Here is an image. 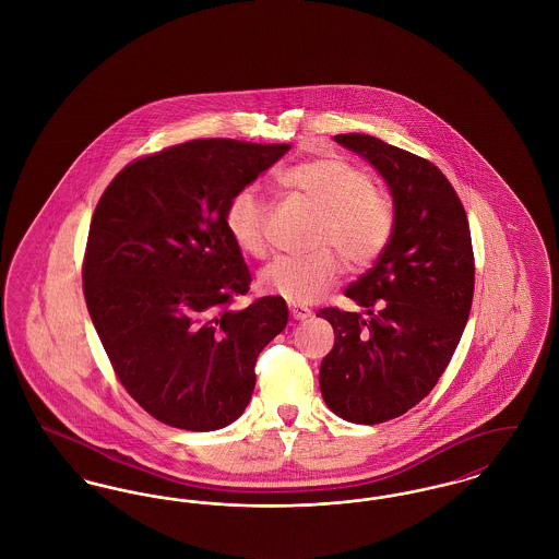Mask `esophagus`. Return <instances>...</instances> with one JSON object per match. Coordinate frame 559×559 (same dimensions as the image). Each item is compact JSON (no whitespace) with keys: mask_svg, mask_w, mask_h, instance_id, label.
Segmentation results:
<instances>
[{"mask_svg":"<svg viewBox=\"0 0 559 559\" xmlns=\"http://www.w3.org/2000/svg\"><path fill=\"white\" fill-rule=\"evenodd\" d=\"M290 316H293V320H296V322H305V320H309L313 316V311L302 307V305H290Z\"/></svg>","mask_w":559,"mask_h":559,"instance_id":"34e87169","label":"esophagus"}]
</instances>
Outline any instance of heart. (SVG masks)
<instances>
[{"label":"heart","mask_w":559,"mask_h":559,"mask_svg":"<svg viewBox=\"0 0 559 559\" xmlns=\"http://www.w3.org/2000/svg\"><path fill=\"white\" fill-rule=\"evenodd\" d=\"M280 185L294 200L320 212L313 237L318 252L271 261L261 273L265 293L288 302H313L341 280L338 255L353 269H364L381 257L393 234V204L372 187L368 173L343 157H316L284 170ZM225 225L241 252L265 257L266 207L257 187L234 193Z\"/></svg>","instance_id":"obj_1"}]
</instances>
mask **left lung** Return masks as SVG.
<instances>
[{"mask_svg": "<svg viewBox=\"0 0 559 559\" xmlns=\"http://www.w3.org/2000/svg\"><path fill=\"white\" fill-rule=\"evenodd\" d=\"M334 141L370 162L393 198V234L372 269L345 290L364 313L328 307L323 402L341 418L377 425L416 406L452 359L473 300L469 221L431 162L368 134Z\"/></svg>", "mask_w": 559, "mask_h": 559, "instance_id": "left-lung-1", "label": "left lung"}]
</instances>
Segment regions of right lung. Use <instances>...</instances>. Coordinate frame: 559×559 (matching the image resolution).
I'll return each mask as SVG.
<instances>
[{"label": "right lung", "instance_id": "right-lung-1", "mask_svg": "<svg viewBox=\"0 0 559 559\" xmlns=\"http://www.w3.org/2000/svg\"><path fill=\"white\" fill-rule=\"evenodd\" d=\"M290 145L200 139L128 164L90 223L84 296L126 391L177 429L216 431L246 411L254 366L288 323L282 296L229 309L250 271L225 210Z\"/></svg>", "mask_w": 559, "mask_h": 559}]
</instances>
